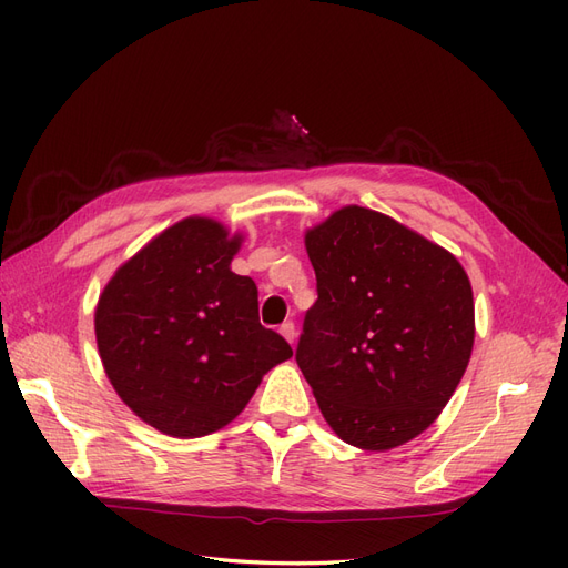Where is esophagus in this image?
Segmentation results:
<instances>
[{"mask_svg": "<svg viewBox=\"0 0 568 568\" xmlns=\"http://www.w3.org/2000/svg\"><path fill=\"white\" fill-rule=\"evenodd\" d=\"M280 334L291 343V346H294V338H296V326H294V322H284V324L280 326Z\"/></svg>", "mask_w": 568, "mask_h": 568, "instance_id": "obj_1", "label": "esophagus"}]
</instances>
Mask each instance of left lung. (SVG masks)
I'll list each match as a JSON object with an SVG mask.
<instances>
[{"label":"left lung","instance_id":"8db88e82","mask_svg":"<svg viewBox=\"0 0 568 568\" xmlns=\"http://www.w3.org/2000/svg\"><path fill=\"white\" fill-rule=\"evenodd\" d=\"M317 301L296 363L334 434L384 453L436 422L469 365L474 296L457 257L346 205L307 230Z\"/></svg>","mask_w":568,"mask_h":568}]
</instances>
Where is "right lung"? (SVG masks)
Instances as JSON below:
<instances>
[{
  "mask_svg": "<svg viewBox=\"0 0 568 568\" xmlns=\"http://www.w3.org/2000/svg\"><path fill=\"white\" fill-rule=\"evenodd\" d=\"M242 234L184 217L120 265L94 313L101 363L136 417L175 438L209 436L294 351L257 320V288L230 270Z\"/></svg>",
  "mask_w": 568,
  "mask_h": 568,
  "instance_id": "add662e5",
  "label": "right lung"
}]
</instances>
